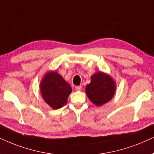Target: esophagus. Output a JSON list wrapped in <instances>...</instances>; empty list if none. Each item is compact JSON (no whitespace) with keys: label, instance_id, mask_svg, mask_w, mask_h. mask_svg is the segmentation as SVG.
<instances>
[{"label":"esophagus","instance_id":"obj_1","mask_svg":"<svg viewBox=\"0 0 154 154\" xmlns=\"http://www.w3.org/2000/svg\"><path fill=\"white\" fill-rule=\"evenodd\" d=\"M82 89V86H77V87H75V89L77 90V91H81Z\"/></svg>","mask_w":154,"mask_h":154}]
</instances>
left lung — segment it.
Segmentation results:
<instances>
[{
    "mask_svg": "<svg viewBox=\"0 0 154 154\" xmlns=\"http://www.w3.org/2000/svg\"><path fill=\"white\" fill-rule=\"evenodd\" d=\"M89 99L96 106H101L112 99L116 91L113 78L103 72H97L91 77V82L85 88Z\"/></svg>",
    "mask_w": 154,
    "mask_h": 154,
    "instance_id": "obj_1",
    "label": "left lung"
}]
</instances>
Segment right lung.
Wrapping results in <instances>:
<instances>
[{"mask_svg":"<svg viewBox=\"0 0 154 154\" xmlns=\"http://www.w3.org/2000/svg\"><path fill=\"white\" fill-rule=\"evenodd\" d=\"M40 93L44 101L56 110L67 103L72 87L56 71H48L45 74L40 83Z\"/></svg>","mask_w":154,"mask_h":154,"instance_id":"right-lung-1","label":"right lung"}]
</instances>
